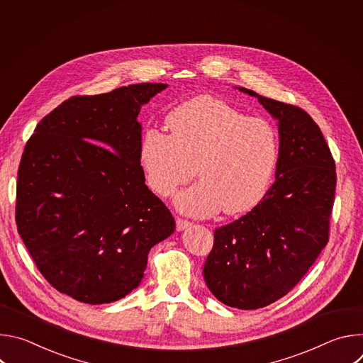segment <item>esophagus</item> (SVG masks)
Listing matches in <instances>:
<instances>
[{
	"mask_svg": "<svg viewBox=\"0 0 363 363\" xmlns=\"http://www.w3.org/2000/svg\"><path fill=\"white\" fill-rule=\"evenodd\" d=\"M189 225H191V223H188V221H185V220H182V218H177V230H178V231H184V230H186Z\"/></svg>",
	"mask_w": 363,
	"mask_h": 363,
	"instance_id": "obj_1",
	"label": "esophagus"
}]
</instances>
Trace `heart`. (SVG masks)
Listing matches in <instances>:
<instances>
[{
	"label": "heart",
	"mask_w": 363,
	"mask_h": 363,
	"mask_svg": "<svg viewBox=\"0 0 363 363\" xmlns=\"http://www.w3.org/2000/svg\"><path fill=\"white\" fill-rule=\"evenodd\" d=\"M167 125L171 135L145 129L139 161L147 186L171 196L194 177L201 181L175 198L178 211L208 217L250 211L267 192L280 157L277 129L250 118L230 103L202 94L175 108Z\"/></svg>",
	"instance_id": "heart-1"
}]
</instances>
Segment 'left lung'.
I'll use <instances>...</instances> for the list:
<instances>
[{
    "instance_id": "left-lung-1",
    "label": "left lung",
    "mask_w": 363,
    "mask_h": 363,
    "mask_svg": "<svg viewBox=\"0 0 363 363\" xmlns=\"http://www.w3.org/2000/svg\"><path fill=\"white\" fill-rule=\"evenodd\" d=\"M238 90L277 121L276 181L248 214L214 231L202 273L221 303L252 310L286 296L326 247L336 172L322 130L304 111Z\"/></svg>"
}]
</instances>
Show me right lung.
I'll list each match as a JSON object with an SVG mask.
<instances>
[{
    "mask_svg": "<svg viewBox=\"0 0 363 363\" xmlns=\"http://www.w3.org/2000/svg\"><path fill=\"white\" fill-rule=\"evenodd\" d=\"M168 84L76 96L50 112L18 168L16 221L44 279L89 304L116 301L143 277L153 245L175 231L139 161L143 105Z\"/></svg>",
    "mask_w": 363,
    "mask_h": 363,
    "instance_id": "obj_1",
    "label": "right lung"
}]
</instances>
